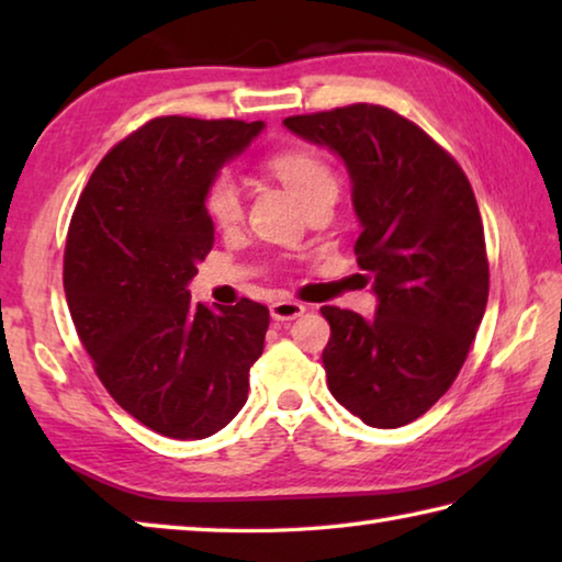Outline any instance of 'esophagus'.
<instances>
[{
  "label": "esophagus",
  "mask_w": 562,
  "mask_h": 562,
  "mask_svg": "<svg viewBox=\"0 0 562 562\" xmlns=\"http://www.w3.org/2000/svg\"><path fill=\"white\" fill-rule=\"evenodd\" d=\"M304 304L302 302H294V300H278L270 304V315L274 322H290V319H297L304 315Z\"/></svg>",
  "instance_id": "obj_1"
}]
</instances>
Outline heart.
I'll use <instances>...</instances> for the list:
<instances>
[{"mask_svg":"<svg viewBox=\"0 0 562 562\" xmlns=\"http://www.w3.org/2000/svg\"><path fill=\"white\" fill-rule=\"evenodd\" d=\"M268 168L302 205L315 201L319 195H337L335 170L329 168L325 156H319L317 150L312 148L280 150V154H274L268 160ZM205 211L213 217L215 225L225 227V231L243 221V190L227 170L215 173L211 178V183H207Z\"/></svg>","mask_w":562,"mask_h":562,"instance_id":"1","label":"heart"}]
</instances>
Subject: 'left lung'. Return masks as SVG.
<instances>
[{"mask_svg": "<svg viewBox=\"0 0 562 562\" xmlns=\"http://www.w3.org/2000/svg\"><path fill=\"white\" fill-rule=\"evenodd\" d=\"M282 123L345 164L357 262L376 297L369 319L322 307L329 392L374 429L412 424L459 376L486 312V240L469 178L416 123L374 103Z\"/></svg>", "mask_w": 562, "mask_h": 562, "instance_id": "obj_1", "label": "left lung"}]
</instances>
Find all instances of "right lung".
<instances>
[{"mask_svg": "<svg viewBox=\"0 0 562 562\" xmlns=\"http://www.w3.org/2000/svg\"><path fill=\"white\" fill-rule=\"evenodd\" d=\"M262 121H148L109 150L76 205L64 290L81 345L121 408L168 439L225 429L247 402L270 312L190 302L215 243L205 188Z\"/></svg>", "mask_w": 562, "mask_h": 562, "instance_id": "right-lung-1", "label": "right lung"}]
</instances>
